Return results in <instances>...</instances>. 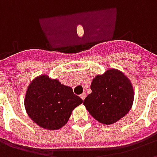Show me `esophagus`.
I'll return each mask as SVG.
<instances>
[{
	"mask_svg": "<svg viewBox=\"0 0 157 157\" xmlns=\"http://www.w3.org/2000/svg\"><path fill=\"white\" fill-rule=\"evenodd\" d=\"M80 97H81V98H82V100H84V99L86 98V93H84V92H83L82 94H81V96H80Z\"/></svg>",
	"mask_w": 157,
	"mask_h": 157,
	"instance_id": "34e87169",
	"label": "esophagus"
}]
</instances>
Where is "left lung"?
<instances>
[{"mask_svg": "<svg viewBox=\"0 0 157 157\" xmlns=\"http://www.w3.org/2000/svg\"><path fill=\"white\" fill-rule=\"evenodd\" d=\"M92 93L83 104L90 114L103 124H113L132 108L134 89L129 79L117 69H109L93 78Z\"/></svg>", "mask_w": 157, "mask_h": 157, "instance_id": "left-lung-1", "label": "left lung"}]
</instances>
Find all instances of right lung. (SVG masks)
<instances>
[{
	"instance_id": "right-lung-1",
	"label": "right lung",
	"mask_w": 157,
	"mask_h": 157,
	"mask_svg": "<svg viewBox=\"0 0 157 157\" xmlns=\"http://www.w3.org/2000/svg\"><path fill=\"white\" fill-rule=\"evenodd\" d=\"M83 102L71 87L57 79L42 75L33 80L26 92L24 105L29 118L42 128L55 130L68 122L72 111Z\"/></svg>"
}]
</instances>
